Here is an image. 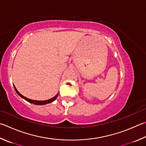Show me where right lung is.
<instances>
[{"mask_svg":"<svg viewBox=\"0 0 146 146\" xmlns=\"http://www.w3.org/2000/svg\"><path fill=\"white\" fill-rule=\"evenodd\" d=\"M14 87H15V89L16 92H17V93L18 95H19V96H20L21 98H23L24 100H25L26 101H27V102H29V103H33V104H34V105H46V104H47V103H52V102H54V100H56L57 97L58 96V94H57L56 95H55V96L54 97H53L52 98H50V99H49V100H44V101H37V100H33L29 99V98H26V97H25V96H23V95L21 94L20 93V92L17 91V88H16L15 86H14Z\"/></svg>","mask_w":146,"mask_h":146,"instance_id":"obj_1","label":"right lung"}]
</instances>
